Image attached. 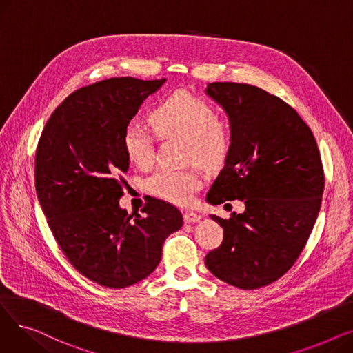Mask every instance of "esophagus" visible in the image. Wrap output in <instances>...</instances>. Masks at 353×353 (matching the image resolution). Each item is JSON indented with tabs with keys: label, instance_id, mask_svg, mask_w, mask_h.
I'll use <instances>...</instances> for the list:
<instances>
[{
	"label": "esophagus",
	"instance_id": "obj_1",
	"mask_svg": "<svg viewBox=\"0 0 353 353\" xmlns=\"http://www.w3.org/2000/svg\"><path fill=\"white\" fill-rule=\"evenodd\" d=\"M183 217H184V221H186V223H197V221L201 220V216L194 213V212H186L183 214Z\"/></svg>",
	"mask_w": 353,
	"mask_h": 353
}]
</instances>
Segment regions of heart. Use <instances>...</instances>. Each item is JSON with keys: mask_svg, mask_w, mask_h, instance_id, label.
<instances>
[{"mask_svg": "<svg viewBox=\"0 0 353 353\" xmlns=\"http://www.w3.org/2000/svg\"><path fill=\"white\" fill-rule=\"evenodd\" d=\"M154 132L160 137L186 140L188 156L205 167L223 161L232 143V130L216 119L210 104L186 91L173 92L164 99L150 116ZM153 136L139 123H130L123 136L128 160L139 167L153 161ZM201 179L192 170L161 169L147 180V189L154 196L176 206H188L200 189Z\"/></svg>", "mask_w": 353, "mask_h": 353, "instance_id": "heart-1", "label": "heart"}]
</instances>
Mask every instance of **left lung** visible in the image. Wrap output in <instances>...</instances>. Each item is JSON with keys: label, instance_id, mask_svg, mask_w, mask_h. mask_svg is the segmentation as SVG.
I'll use <instances>...</instances> for the list:
<instances>
[{"label": "left lung", "instance_id": "obj_1", "mask_svg": "<svg viewBox=\"0 0 353 353\" xmlns=\"http://www.w3.org/2000/svg\"><path fill=\"white\" fill-rule=\"evenodd\" d=\"M205 92L232 130L206 200L245 201V212L230 219L210 216L223 228V243L205 263L220 281L257 289L283 276L307 242L325 188L321 154L307 124L279 97L239 83H209Z\"/></svg>", "mask_w": 353, "mask_h": 353}]
</instances>
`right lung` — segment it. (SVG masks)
Masks as SVG:
<instances>
[{
    "label": "right lung",
    "instance_id": "right-lung-1",
    "mask_svg": "<svg viewBox=\"0 0 353 353\" xmlns=\"http://www.w3.org/2000/svg\"><path fill=\"white\" fill-rule=\"evenodd\" d=\"M165 83L116 77L83 87L54 110L35 153V192L68 262L105 288L132 286L161 261L165 237L181 213L150 199L144 216L120 208L130 160L124 130Z\"/></svg>",
    "mask_w": 353,
    "mask_h": 353
}]
</instances>
